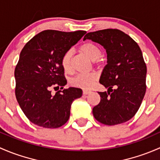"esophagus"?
<instances>
[{
  "mask_svg": "<svg viewBox=\"0 0 160 160\" xmlns=\"http://www.w3.org/2000/svg\"><path fill=\"white\" fill-rule=\"evenodd\" d=\"M90 92L91 91H88V90H83V95H88Z\"/></svg>",
  "mask_w": 160,
  "mask_h": 160,
  "instance_id": "esophagus-1",
  "label": "esophagus"
}]
</instances>
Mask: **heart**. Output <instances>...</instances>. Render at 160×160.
Listing matches in <instances>:
<instances>
[{
  "instance_id": "b5f03b06",
  "label": "heart",
  "mask_w": 160,
  "mask_h": 160,
  "mask_svg": "<svg viewBox=\"0 0 160 160\" xmlns=\"http://www.w3.org/2000/svg\"><path fill=\"white\" fill-rule=\"evenodd\" d=\"M80 51L85 55L88 56L92 61H94L95 63L98 62L102 53L101 49L96 44L89 42L82 44L80 46ZM72 51L68 50L64 54L62 58V68L67 73H71L72 72ZM96 80L97 75L94 72L86 74H78L71 80V84L73 86L86 89V88H89Z\"/></svg>"
}]
</instances>
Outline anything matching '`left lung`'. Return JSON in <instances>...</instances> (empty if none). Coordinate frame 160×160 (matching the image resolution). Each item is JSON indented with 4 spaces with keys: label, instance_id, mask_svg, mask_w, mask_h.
<instances>
[{
    "label": "left lung",
    "instance_id": "8db88e82",
    "mask_svg": "<svg viewBox=\"0 0 160 160\" xmlns=\"http://www.w3.org/2000/svg\"><path fill=\"white\" fill-rule=\"evenodd\" d=\"M104 47L107 65L100 84L108 91L98 92L100 102L92 109L95 119L108 126L121 124L131 119L140 107L146 90V65L138 44L118 29H104L85 34Z\"/></svg>",
    "mask_w": 160,
    "mask_h": 160
}]
</instances>
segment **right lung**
<instances>
[{
  "label": "right lung",
  "instance_id": "1",
  "mask_svg": "<svg viewBox=\"0 0 160 160\" xmlns=\"http://www.w3.org/2000/svg\"><path fill=\"white\" fill-rule=\"evenodd\" d=\"M85 33L45 30L21 50L14 70L15 95L23 112L34 124L56 129L68 120L72 102L82 96V89L70 87L55 95L51 89H63L66 85L62 58Z\"/></svg>",
  "mask_w": 160,
  "mask_h": 160
}]
</instances>
